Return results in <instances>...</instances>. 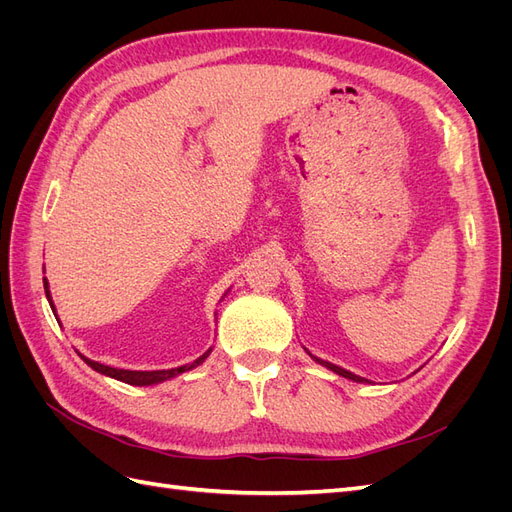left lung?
Here are the masks:
<instances>
[{"instance_id": "8db88e82", "label": "left lung", "mask_w": 512, "mask_h": 512, "mask_svg": "<svg viewBox=\"0 0 512 512\" xmlns=\"http://www.w3.org/2000/svg\"><path fill=\"white\" fill-rule=\"evenodd\" d=\"M316 359V356H314ZM318 363H322L324 367H329L331 371H335V374H339V376H344V378H350V380H354V382H367L365 378H359V376H354V374H350V371H346V369H342V367H337V365H333V363H327V361H322V359H316Z\"/></svg>"}]
</instances>
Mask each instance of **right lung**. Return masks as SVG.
<instances>
[{
    "label": "right lung",
    "instance_id": "1",
    "mask_svg": "<svg viewBox=\"0 0 512 512\" xmlns=\"http://www.w3.org/2000/svg\"><path fill=\"white\" fill-rule=\"evenodd\" d=\"M44 292H46V299L51 301L49 284H46V280H44ZM51 307H53V301H51ZM209 352H211V350H207L203 356H198V359H196L192 365H181V367H175V369H158V371H130V369H117V367L102 365V363H98V361L85 359V356H83V361H85L89 367H94L96 371H100V374H106V376H111V378H117V380L126 382V384L147 386V384H158V382H164V380H168V378L179 376V374H183V371H188V369H192V367L200 365V363H203V361L207 359Z\"/></svg>",
    "mask_w": 512,
    "mask_h": 512
}]
</instances>
